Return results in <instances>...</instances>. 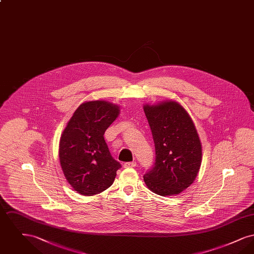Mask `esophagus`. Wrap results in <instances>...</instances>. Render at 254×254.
Masks as SVG:
<instances>
[{
    "label": "esophagus",
    "instance_id": "34e87169",
    "mask_svg": "<svg viewBox=\"0 0 254 254\" xmlns=\"http://www.w3.org/2000/svg\"><path fill=\"white\" fill-rule=\"evenodd\" d=\"M136 166H137L136 162H127V163H125V164H124V168H126V169H128V168H134V167H136Z\"/></svg>",
    "mask_w": 254,
    "mask_h": 254
}]
</instances>
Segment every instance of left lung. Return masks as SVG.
<instances>
[{
	"instance_id": "8db88e82",
	"label": "left lung",
	"mask_w": 254,
	"mask_h": 254,
	"mask_svg": "<svg viewBox=\"0 0 254 254\" xmlns=\"http://www.w3.org/2000/svg\"><path fill=\"white\" fill-rule=\"evenodd\" d=\"M155 145V162L145 172L147 188L161 196L181 193L193 183L202 146L191 118L174 101L144 107Z\"/></svg>"
}]
</instances>
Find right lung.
I'll return each mask as SVG.
<instances>
[{
  "label": "right lung",
  "mask_w": 254,
  "mask_h": 254,
  "mask_svg": "<svg viewBox=\"0 0 254 254\" xmlns=\"http://www.w3.org/2000/svg\"><path fill=\"white\" fill-rule=\"evenodd\" d=\"M119 115V107L91 101L75 110L59 147L64 177L78 193H101L113 184L121 164L111 156L104 134Z\"/></svg>",
  "instance_id": "right-lung-1"
}]
</instances>
